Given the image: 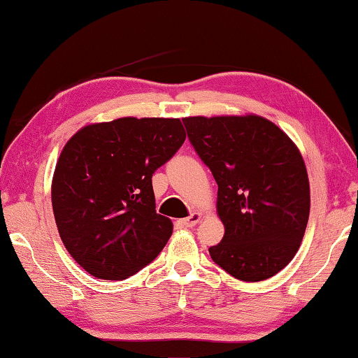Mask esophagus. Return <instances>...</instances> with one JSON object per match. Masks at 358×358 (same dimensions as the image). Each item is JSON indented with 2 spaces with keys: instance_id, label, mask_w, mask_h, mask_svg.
I'll use <instances>...</instances> for the list:
<instances>
[{
  "instance_id": "1",
  "label": "esophagus",
  "mask_w": 358,
  "mask_h": 358,
  "mask_svg": "<svg viewBox=\"0 0 358 358\" xmlns=\"http://www.w3.org/2000/svg\"><path fill=\"white\" fill-rule=\"evenodd\" d=\"M201 220V214L199 213H193L189 215V217H186V219H183L181 220V224L185 225V227H194L196 224H198Z\"/></svg>"
}]
</instances>
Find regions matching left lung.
Masks as SVG:
<instances>
[{"instance_id": "8db88e82", "label": "left lung", "mask_w": 358, "mask_h": 358, "mask_svg": "<svg viewBox=\"0 0 358 358\" xmlns=\"http://www.w3.org/2000/svg\"><path fill=\"white\" fill-rule=\"evenodd\" d=\"M188 139L217 183L225 234L209 255L235 279L273 278L300 248L310 215V183L296 145L269 120L183 118Z\"/></svg>"}]
</instances>
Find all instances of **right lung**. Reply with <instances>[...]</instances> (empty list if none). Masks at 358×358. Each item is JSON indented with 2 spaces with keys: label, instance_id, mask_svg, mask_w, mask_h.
Masks as SVG:
<instances>
[{
  "label": "right lung",
  "instance_id": "add662e5",
  "mask_svg": "<svg viewBox=\"0 0 358 358\" xmlns=\"http://www.w3.org/2000/svg\"><path fill=\"white\" fill-rule=\"evenodd\" d=\"M178 118H118L79 129L55 169L52 204L73 259L122 280L157 258L172 220L155 213L152 175L185 143Z\"/></svg>",
  "mask_w": 358,
  "mask_h": 358
}]
</instances>
